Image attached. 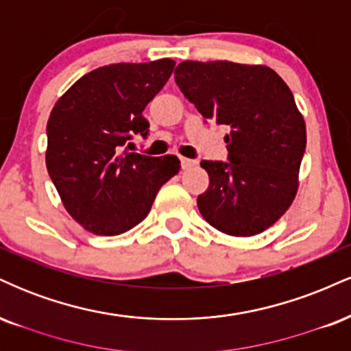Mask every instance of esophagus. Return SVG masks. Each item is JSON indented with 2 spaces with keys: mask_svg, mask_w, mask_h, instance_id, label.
<instances>
[{
  "mask_svg": "<svg viewBox=\"0 0 351 351\" xmlns=\"http://www.w3.org/2000/svg\"><path fill=\"white\" fill-rule=\"evenodd\" d=\"M195 165H196L195 160H189V158H184V156H181V168H183V170H188V168L195 167Z\"/></svg>",
  "mask_w": 351,
  "mask_h": 351,
  "instance_id": "34e87169",
  "label": "esophagus"
}]
</instances>
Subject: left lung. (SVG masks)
<instances>
[{
    "label": "left lung",
    "instance_id": "left-lung-1",
    "mask_svg": "<svg viewBox=\"0 0 351 351\" xmlns=\"http://www.w3.org/2000/svg\"><path fill=\"white\" fill-rule=\"evenodd\" d=\"M175 80L204 119L229 128V162H201L209 186L199 213L229 236L271 228L295 198L307 143L291 88L271 67L229 60H184Z\"/></svg>",
    "mask_w": 351,
    "mask_h": 351
}]
</instances>
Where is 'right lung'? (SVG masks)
<instances>
[{
  "label": "right lung",
  "instance_id": "right-lung-1",
  "mask_svg": "<svg viewBox=\"0 0 351 351\" xmlns=\"http://www.w3.org/2000/svg\"><path fill=\"white\" fill-rule=\"evenodd\" d=\"M175 60L120 62L82 75L52 107L46 167L67 213L87 231L117 236L142 223L158 189L180 171L175 155L122 152L147 136L145 107L162 90Z\"/></svg>",
  "mask_w": 351,
  "mask_h": 351
}]
</instances>
